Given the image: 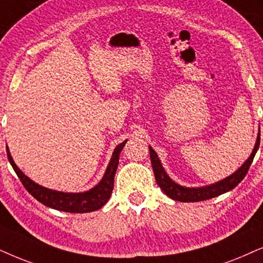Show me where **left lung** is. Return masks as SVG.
Segmentation results:
<instances>
[{
  "mask_svg": "<svg viewBox=\"0 0 263 263\" xmlns=\"http://www.w3.org/2000/svg\"><path fill=\"white\" fill-rule=\"evenodd\" d=\"M258 146H260V132H258L257 141H256V144H255L253 153H251L249 159L244 162L243 166H241L237 172H234L232 176L227 177L226 179L204 187H184L176 184L170 177L167 176V173L164 172L163 167L161 166L159 157H157V154L154 152L152 146H149V152H150V160H152L153 171H154V174H155L156 183L161 187V190H162L168 197L174 199V201L199 202V201H204V199L216 197V196L225 194V192L236 187L237 185L244 179V177L247 176L248 171H249V167L251 162H253L255 154H256Z\"/></svg>",
  "mask_w": 263,
  "mask_h": 263,
  "instance_id": "8db88e82",
  "label": "left lung"
}]
</instances>
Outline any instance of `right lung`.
<instances>
[{
  "instance_id": "1",
  "label": "right lung",
  "mask_w": 263,
  "mask_h": 263,
  "mask_svg": "<svg viewBox=\"0 0 263 263\" xmlns=\"http://www.w3.org/2000/svg\"><path fill=\"white\" fill-rule=\"evenodd\" d=\"M125 142L119 144L115 148L113 156L109 164H108L106 173L100 181L99 185L86 192H80V194H67V192H59L54 190H49L47 187L41 186L27 178L16 164L14 163L10 155L8 146H7V156L10 164H12L13 170L15 171L16 176L19 177L20 181L26 189L27 192L33 196L38 202L42 204L47 205L49 208L58 209L61 212H68V213H89L97 211V209L102 208L106 204L108 199H109L111 191L114 187V177L117 168L119 164V156H120V152L125 146Z\"/></svg>"
}]
</instances>
